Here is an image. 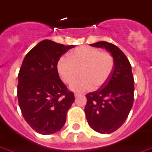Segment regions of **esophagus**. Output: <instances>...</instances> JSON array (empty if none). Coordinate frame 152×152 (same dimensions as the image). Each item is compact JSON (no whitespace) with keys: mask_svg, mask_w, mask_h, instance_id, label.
Returning <instances> with one entry per match:
<instances>
[{"mask_svg":"<svg viewBox=\"0 0 152 152\" xmlns=\"http://www.w3.org/2000/svg\"><path fill=\"white\" fill-rule=\"evenodd\" d=\"M80 95H81V94H79V93H75V94H74V96H75V97H80Z\"/></svg>","mask_w":152,"mask_h":152,"instance_id":"obj_1","label":"esophagus"}]
</instances>
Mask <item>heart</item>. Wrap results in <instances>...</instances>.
Segmentation results:
<instances>
[{
    "label": "heart",
    "instance_id": "obj_1",
    "mask_svg": "<svg viewBox=\"0 0 152 152\" xmlns=\"http://www.w3.org/2000/svg\"><path fill=\"white\" fill-rule=\"evenodd\" d=\"M114 58L108 51L97 48L81 46L69 53V58L61 57L57 71L65 84H70L80 73V78L71 85L74 91L83 92L105 84L114 69Z\"/></svg>",
    "mask_w": 152,
    "mask_h": 152
}]
</instances>
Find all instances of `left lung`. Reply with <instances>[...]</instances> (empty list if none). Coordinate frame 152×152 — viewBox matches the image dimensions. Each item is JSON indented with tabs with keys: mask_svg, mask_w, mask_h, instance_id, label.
I'll return each mask as SVG.
<instances>
[{
	"mask_svg": "<svg viewBox=\"0 0 152 152\" xmlns=\"http://www.w3.org/2000/svg\"><path fill=\"white\" fill-rule=\"evenodd\" d=\"M91 45L108 50L114 58L115 65L108 82L86 95L85 114L92 129L100 134H111L125 123L134 104L131 65L125 54L114 44L99 41Z\"/></svg>",
	"mask_w": 152,
	"mask_h": 152,
	"instance_id": "obj_1",
	"label": "left lung"
}]
</instances>
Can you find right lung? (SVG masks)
<instances>
[{
  "mask_svg": "<svg viewBox=\"0 0 152 152\" xmlns=\"http://www.w3.org/2000/svg\"><path fill=\"white\" fill-rule=\"evenodd\" d=\"M74 45L44 40L27 53L18 72L17 96L26 123L40 134L62 128L68 110L75 101L57 71V62Z\"/></svg>",
  "mask_w": 152,
  "mask_h": 152,
  "instance_id": "add662e5",
  "label": "right lung"
}]
</instances>
